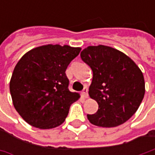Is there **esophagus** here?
<instances>
[{
	"instance_id": "esophagus-1",
	"label": "esophagus",
	"mask_w": 155,
	"mask_h": 155,
	"mask_svg": "<svg viewBox=\"0 0 155 155\" xmlns=\"http://www.w3.org/2000/svg\"><path fill=\"white\" fill-rule=\"evenodd\" d=\"M82 96H83L84 98H87V97H88V89H87L86 87L83 90V91H82Z\"/></svg>"
}]
</instances>
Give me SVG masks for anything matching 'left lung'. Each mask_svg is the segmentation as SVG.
I'll use <instances>...</instances> for the list:
<instances>
[{
	"mask_svg": "<svg viewBox=\"0 0 155 155\" xmlns=\"http://www.w3.org/2000/svg\"><path fill=\"white\" fill-rule=\"evenodd\" d=\"M80 56L92 70L89 95L98 104V110L87 115L88 120L104 128L127 122L138 110L145 94L140 68L126 54L107 45L88 46Z\"/></svg>",
	"mask_w": 155,
	"mask_h": 155,
	"instance_id": "1",
	"label": "left lung"
}]
</instances>
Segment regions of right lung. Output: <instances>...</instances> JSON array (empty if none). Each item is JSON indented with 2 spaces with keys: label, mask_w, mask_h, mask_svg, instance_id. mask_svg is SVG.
I'll return each instance as SVG.
<instances>
[{
  "label": "right lung",
  "mask_w": 155,
  "mask_h": 155,
  "mask_svg": "<svg viewBox=\"0 0 155 155\" xmlns=\"http://www.w3.org/2000/svg\"><path fill=\"white\" fill-rule=\"evenodd\" d=\"M80 47L45 45L24 54L9 84L13 104L31 126L56 128L64 122L70 106L80 97L69 91L65 71Z\"/></svg>",
  "instance_id": "right-lung-1"
}]
</instances>
